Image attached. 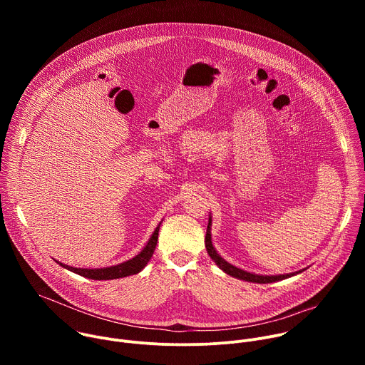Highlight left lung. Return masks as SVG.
Returning <instances> with one entry per match:
<instances>
[{"label":"left lung","mask_w":365,"mask_h":365,"mask_svg":"<svg viewBox=\"0 0 365 365\" xmlns=\"http://www.w3.org/2000/svg\"><path fill=\"white\" fill-rule=\"evenodd\" d=\"M211 225H212V220L210 217V222H207V228H206V235H205V247H206V251L207 254H210V257L214 259V262L217 263V266L224 270L227 274L235 277V279H240V280H245V282H252V283H274V282H279V280H283V279H287V277H292L294 274H299L302 273L303 270H299L296 273H290V274H279V276H259V274H254V273H248V272H244L232 264H230L228 262H225V259L217 252V250L214 248L212 245V241H211Z\"/></svg>","instance_id":"obj_1"}]
</instances>
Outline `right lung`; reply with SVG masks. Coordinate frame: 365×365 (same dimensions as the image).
<instances>
[{
    "mask_svg": "<svg viewBox=\"0 0 365 365\" xmlns=\"http://www.w3.org/2000/svg\"><path fill=\"white\" fill-rule=\"evenodd\" d=\"M159 228H160V224L158 225V228L154 230V232L150 237L145 247L134 258H131V259H128V262H124L121 264L103 267V269H76V267H71V266H66L59 262H56V263H59L62 267H65L79 276H83V277L92 279V280H113V279H121V277H127L131 274H137L145 267V264L148 263V259L151 258V255L155 250V244H158V238H159Z\"/></svg>",
    "mask_w": 365,
    "mask_h": 365,
    "instance_id": "right-lung-1",
    "label": "right lung"
}]
</instances>
